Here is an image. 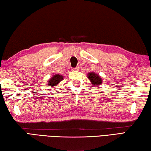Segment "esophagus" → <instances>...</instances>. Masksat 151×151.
Instances as JSON below:
<instances>
[{
  "label": "esophagus",
  "instance_id": "34e87169",
  "mask_svg": "<svg viewBox=\"0 0 151 151\" xmlns=\"http://www.w3.org/2000/svg\"><path fill=\"white\" fill-rule=\"evenodd\" d=\"M78 69H79L78 66H76V67L73 68V70H78Z\"/></svg>",
  "mask_w": 151,
  "mask_h": 151
}]
</instances>
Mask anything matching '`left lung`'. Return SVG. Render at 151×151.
I'll list each match as a JSON object with an SVG mask.
<instances>
[{
  "mask_svg": "<svg viewBox=\"0 0 151 151\" xmlns=\"http://www.w3.org/2000/svg\"><path fill=\"white\" fill-rule=\"evenodd\" d=\"M88 78L91 81V83L94 85H101L102 79L99 75H96L94 73H88Z\"/></svg>",
  "mask_w": 151,
  "mask_h": 151,
  "instance_id": "1",
  "label": "left lung"
}]
</instances>
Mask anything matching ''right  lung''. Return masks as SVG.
Masks as SVG:
<instances>
[{"instance_id":"1","label":"right lung","mask_w":151,"mask_h":151,"mask_svg":"<svg viewBox=\"0 0 151 151\" xmlns=\"http://www.w3.org/2000/svg\"><path fill=\"white\" fill-rule=\"evenodd\" d=\"M63 76L59 75H55L51 78L49 81L48 82V85L50 86H54L57 85L58 83H59L60 82L63 80Z\"/></svg>"}]
</instances>
